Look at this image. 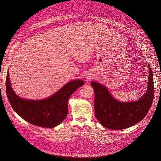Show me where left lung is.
<instances>
[{"instance_id": "1", "label": "left lung", "mask_w": 161, "mask_h": 161, "mask_svg": "<svg viewBox=\"0 0 161 161\" xmlns=\"http://www.w3.org/2000/svg\"><path fill=\"white\" fill-rule=\"evenodd\" d=\"M149 69L147 91L136 102H119L109 94L106 87L98 82L91 83L95 91V114L103 126L112 130L127 129L145 117L154 97L153 72L150 66Z\"/></svg>"}]
</instances>
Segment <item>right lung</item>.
Wrapping results in <instances>:
<instances>
[{"instance_id":"obj_1","label":"right lung","mask_w":161,"mask_h":161,"mask_svg":"<svg viewBox=\"0 0 161 161\" xmlns=\"http://www.w3.org/2000/svg\"><path fill=\"white\" fill-rule=\"evenodd\" d=\"M84 84L82 80H74L48 98L30 100L19 98L12 89L8 72L6 91L8 100L14 109L24 120L40 127L53 128L60 124L68 114V100L73 92Z\"/></svg>"}]
</instances>
